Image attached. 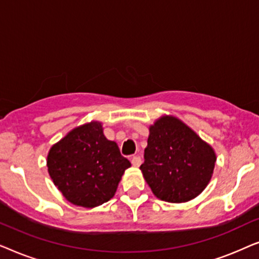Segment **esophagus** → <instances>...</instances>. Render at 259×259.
<instances>
[{
    "label": "esophagus",
    "mask_w": 259,
    "mask_h": 259,
    "mask_svg": "<svg viewBox=\"0 0 259 259\" xmlns=\"http://www.w3.org/2000/svg\"><path fill=\"white\" fill-rule=\"evenodd\" d=\"M132 164H133V166H136V167H138V166H140V164H141V158L139 157V155H133L132 157Z\"/></svg>",
    "instance_id": "34e87169"
}]
</instances>
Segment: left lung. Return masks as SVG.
Returning a JSON list of instances; mask_svg holds the SVG:
<instances>
[{
	"mask_svg": "<svg viewBox=\"0 0 259 259\" xmlns=\"http://www.w3.org/2000/svg\"><path fill=\"white\" fill-rule=\"evenodd\" d=\"M140 169L159 199L183 203L193 199L210 182L215 154L190 127L162 116L150 127Z\"/></svg>",
	"mask_w": 259,
	"mask_h": 259,
	"instance_id": "obj_1",
	"label": "left lung"
}]
</instances>
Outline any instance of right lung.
I'll return each instance as SVG.
<instances>
[{"label":"right lung","instance_id":"right-lung-1","mask_svg":"<svg viewBox=\"0 0 259 259\" xmlns=\"http://www.w3.org/2000/svg\"><path fill=\"white\" fill-rule=\"evenodd\" d=\"M47 166L67 200L94 207L114 196L131 162L114 141L106 139L101 123L93 121L74 128L55 144L49 151Z\"/></svg>","mask_w":259,"mask_h":259}]
</instances>
